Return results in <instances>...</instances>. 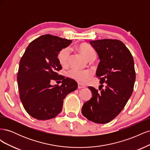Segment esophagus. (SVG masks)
Listing matches in <instances>:
<instances>
[{"instance_id":"obj_1","label":"esophagus","mask_w":150,"mask_h":150,"mask_svg":"<svg viewBox=\"0 0 150 150\" xmlns=\"http://www.w3.org/2000/svg\"><path fill=\"white\" fill-rule=\"evenodd\" d=\"M78 88H79V89H81V88H85V86L79 83V84H78Z\"/></svg>"}]
</instances>
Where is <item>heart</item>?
Here are the masks:
<instances>
[{
  "mask_svg": "<svg viewBox=\"0 0 150 150\" xmlns=\"http://www.w3.org/2000/svg\"><path fill=\"white\" fill-rule=\"evenodd\" d=\"M77 47L84 54L88 60L92 58H96V52H95L94 49L89 45L85 43H82L79 44ZM71 49L68 47L62 48L59 52L57 59L59 62L62 66H66L71 56ZM90 75L91 72L88 71L78 69H76V68H74V69H72L68 71V76L72 79L77 81L80 83H84Z\"/></svg>",
  "mask_w": 150,
  "mask_h": 150,
  "instance_id": "b5f03b06",
  "label": "heart"
}]
</instances>
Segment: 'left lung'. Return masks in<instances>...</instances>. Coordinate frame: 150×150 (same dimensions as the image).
Wrapping results in <instances>:
<instances>
[{"instance_id":"8db88e82","label":"left lung","mask_w":150,"mask_h":150,"mask_svg":"<svg viewBox=\"0 0 150 150\" xmlns=\"http://www.w3.org/2000/svg\"><path fill=\"white\" fill-rule=\"evenodd\" d=\"M99 59L96 77L106 83L89 89L92 98L82 108L83 115L95 123L105 124L120 114L133 93L136 79L134 60L124 43L117 39L91 40Z\"/></svg>"}]
</instances>
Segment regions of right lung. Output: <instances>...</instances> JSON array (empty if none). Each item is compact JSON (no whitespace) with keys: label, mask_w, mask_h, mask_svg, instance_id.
Listing matches in <instances>:
<instances>
[{"label":"right lung","mask_w":150,"mask_h":150,"mask_svg":"<svg viewBox=\"0 0 150 150\" xmlns=\"http://www.w3.org/2000/svg\"><path fill=\"white\" fill-rule=\"evenodd\" d=\"M72 40L46 34L32 41L19 62L17 83L21 101L27 112L34 118L47 120L61 112L63 100L78 88L69 78L62 84L52 86V81L61 79L57 71L62 69L57 55Z\"/></svg>","instance_id":"1"}]
</instances>
